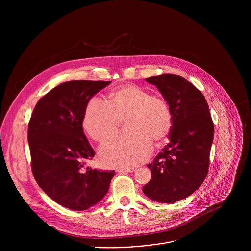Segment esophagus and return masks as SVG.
<instances>
[{
  "label": "esophagus",
  "mask_w": 251,
  "mask_h": 251,
  "mask_svg": "<svg viewBox=\"0 0 251 251\" xmlns=\"http://www.w3.org/2000/svg\"><path fill=\"white\" fill-rule=\"evenodd\" d=\"M118 172H134L136 171L135 168H120L117 170Z\"/></svg>",
  "instance_id": "1"
}]
</instances>
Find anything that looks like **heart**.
Segmentation results:
<instances>
[{
    "mask_svg": "<svg viewBox=\"0 0 251 251\" xmlns=\"http://www.w3.org/2000/svg\"><path fill=\"white\" fill-rule=\"evenodd\" d=\"M108 104L91 100L85 108L83 127L96 141L114 135L126 120L128 132L108 140L100 149L107 167H133L144 162L152 149V141L162 142L172 127V113L159 95H151L136 85H122L108 95Z\"/></svg>",
    "mask_w": 251,
    "mask_h": 251,
    "instance_id": "heart-1",
    "label": "heart"
}]
</instances>
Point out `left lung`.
<instances>
[{"mask_svg":"<svg viewBox=\"0 0 251 251\" xmlns=\"http://www.w3.org/2000/svg\"><path fill=\"white\" fill-rule=\"evenodd\" d=\"M156 86L172 113L169 143L148 167L151 179L144 194L152 201L172 204L191 195L206 179L214 140V123L202 93L176 74L147 78Z\"/></svg>","mask_w":251,"mask_h":251,"instance_id":"1","label":"left lung"}]
</instances>
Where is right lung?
Instances as JSON below:
<instances>
[{
    "instance_id": "1",
    "label": "right lung",
    "mask_w": 251,
    "mask_h": 251,
    "mask_svg": "<svg viewBox=\"0 0 251 251\" xmlns=\"http://www.w3.org/2000/svg\"><path fill=\"white\" fill-rule=\"evenodd\" d=\"M110 83H62L38 100L29 123L28 142L36 182L52 200L73 211L98 204L115 175L114 170L85 166L95 151L82 127L88 102Z\"/></svg>"
}]
</instances>
